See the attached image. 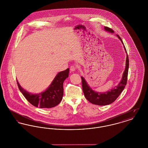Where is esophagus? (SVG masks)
<instances>
[{
  "mask_svg": "<svg viewBox=\"0 0 148 148\" xmlns=\"http://www.w3.org/2000/svg\"><path fill=\"white\" fill-rule=\"evenodd\" d=\"M76 69H77L76 67H75V66H74V65H71V67H70V70H71V71H72V72L76 71Z\"/></svg>",
  "mask_w": 148,
  "mask_h": 148,
  "instance_id": "34e87169",
  "label": "esophagus"
}]
</instances>
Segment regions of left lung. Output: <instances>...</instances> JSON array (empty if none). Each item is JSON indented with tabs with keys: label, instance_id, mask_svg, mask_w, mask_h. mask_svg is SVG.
Instances as JSON below:
<instances>
[{
	"label": "left lung",
	"instance_id": "1",
	"mask_svg": "<svg viewBox=\"0 0 148 148\" xmlns=\"http://www.w3.org/2000/svg\"><path fill=\"white\" fill-rule=\"evenodd\" d=\"M104 28L106 31H108L112 33L114 32L113 29L109 27H105ZM117 36H118V38L123 44L122 40L119 36V35H117ZM124 47L127 52V50L125 49V46H124ZM129 58L127 54L125 69L123 73L121 80L117 86L115 87L114 88H113L109 92L101 93V92H98L93 91L89 86V85L87 84L86 81L85 80L84 78L81 77L82 83V89H83V91L84 92L85 98L92 104L98 105V106H106L113 103L119 96L120 94L124 90L125 85L127 84L128 69H129Z\"/></svg>",
	"mask_w": 148,
	"mask_h": 148
}]
</instances>
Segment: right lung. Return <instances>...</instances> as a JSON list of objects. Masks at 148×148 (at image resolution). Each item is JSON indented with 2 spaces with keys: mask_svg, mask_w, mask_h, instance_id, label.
<instances>
[{
  "mask_svg": "<svg viewBox=\"0 0 148 148\" xmlns=\"http://www.w3.org/2000/svg\"><path fill=\"white\" fill-rule=\"evenodd\" d=\"M69 72V68L59 72L47 90L39 94L27 92L21 88L17 80L16 82L20 91L31 104L40 108H51L58 105L62 100L64 81L68 77Z\"/></svg>",
  "mask_w": 148,
  "mask_h": 148,
  "instance_id": "1",
  "label": "right lung"
}]
</instances>
